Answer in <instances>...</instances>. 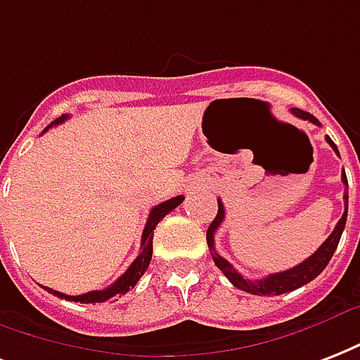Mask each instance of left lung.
<instances>
[{
  "label": "left lung",
  "mask_w": 360,
  "mask_h": 360,
  "mask_svg": "<svg viewBox=\"0 0 360 360\" xmlns=\"http://www.w3.org/2000/svg\"><path fill=\"white\" fill-rule=\"evenodd\" d=\"M290 113L296 115L298 119L309 120L311 124L319 126V120L315 119L314 115L306 113V111H302L298 107H292L290 109ZM326 143L330 145L334 149V153L340 156L338 147L334 145V141L330 137H326ZM342 181H344L345 185V192H344V200H345V211L342 219L338 221V224L334 226L333 234L328 236L325 241H323V245L315 251L311 257L300 262L295 268H290V270L285 271H278V274H271L268 278L264 279H245L241 276L240 271L234 270V266L230 264L229 260L223 259L221 255L215 251V232L217 229L221 226V223L224 221V205L221 200H217L219 202V211H217V217L213 219V223L210 224V229H207V245H210L211 257H213V262L217 264V268L223 271L224 276L229 278V281L238 289L245 290L249 295H259V296H276V295H283V292H290V290L300 289L302 285L309 283V281H314L317 276H319L321 271L325 270L326 264L330 262L333 259L334 251H336V247L340 243V238H342V232L345 229V221H347V177H345V172L342 174Z\"/></svg>",
  "instance_id": "left-lung-1"
}]
</instances>
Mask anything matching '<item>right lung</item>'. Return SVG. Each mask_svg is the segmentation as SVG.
<instances>
[{
  "instance_id": "right-lung-1",
  "label": "right lung",
  "mask_w": 360,
  "mask_h": 360,
  "mask_svg": "<svg viewBox=\"0 0 360 360\" xmlns=\"http://www.w3.org/2000/svg\"><path fill=\"white\" fill-rule=\"evenodd\" d=\"M65 119H68V115H62L60 119H56L54 122H51V124L46 126L45 131L49 130V128H52V126L62 124ZM183 200H185L183 196H175V198L166 200V202H162V204H158L156 207L150 210L149 219H147V224H145V229H143V236H141V251H139V255L136 257V260L131 262L130 268H128V270H126L113 285H109L107 289L90 290V292H84V295H79V296L64 295V292L49 289V287H45V289L49 290V292H52V295L58 296V298H65V300H71V302H81V304L107 302V300H111V298H115V296L126 295L128 290L136 287L137 281L141 279V276H143L145 271H147V268H149L150 259H153V236H155L156 224L160 223L162 219L168 215L169 211H174L175 207L183 202Z\"/></svg>"
}]
</instances>
